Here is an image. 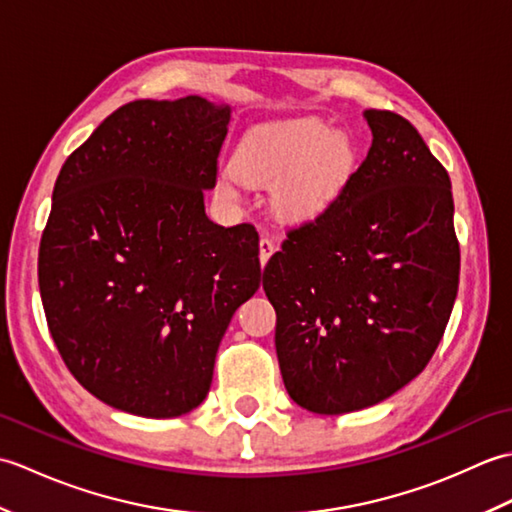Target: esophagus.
<instances>
[{"label":"esophagus","instance_id":"1","mask_svg":"<svg viewBox=\"0 0 512 512\" xmlns=\"http://www.w3.org/2000/svg\"><path fill=\"white\" fill-rule=\"evenodd\" d=\"M275 250H277V244L268 235L259 239V262H262V266H266V262L270 259V255L275 253Z\"/></svg>","mask_w":512,"mask_h":512}]
</instances>
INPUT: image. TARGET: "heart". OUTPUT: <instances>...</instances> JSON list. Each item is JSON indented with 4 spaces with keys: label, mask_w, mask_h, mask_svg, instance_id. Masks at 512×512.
<instances>
[{
    "label": "heart",
    "mask_w": 512,
    "mask_h": 512,
    "mask_svg": "<svg viewBox=\"0 0 512 512\" xmlns=\"http://www.w3.org/2000/svg\"><path fill=\"white\" fill-rule=\"evenodd\" d=\"M354 167L352 140L330 132L319 118H288L250 129L237 149L226 189L246 180L275 182V209L290 220H308L339 198Z\"/></svg>",
    "instance_id": "obj_1"
}]
</instances>
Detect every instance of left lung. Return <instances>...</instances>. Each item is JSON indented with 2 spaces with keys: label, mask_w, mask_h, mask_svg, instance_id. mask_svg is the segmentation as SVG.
<instances>
[{
  "label": "left lung",
  "mask_w": 512,
  "mask_h": 512,
  "mask_svg": "<svg viewBox=\"0 0 512 512\" xmlns=\"http://www.w3.org/2000/svg\"><path fill=\"white\" fill-rule=\"evenodd\" d=\"M372 147L264 268L290 398L339 416L416 378L447 328L460 279L451 180L407 118L367 110Z\"/></svg>",
  "instance_id": "obj_1"
}]
</instances>
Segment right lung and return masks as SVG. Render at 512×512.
<instances>
[{"label": "right lung", "instance_id": "1", "mask_svg": "<svg viewBox=\"0 0 512 512\" xmlns=\"http://www.w3.org/2000/svg\"><path fill=\"white\" fill-rule=\"evenodd\" d=\"M231 105L118 107L65 160L39 246L54 345L105 405L176 418L209 394L235 310L262 281L255 226L204 211Z\"/></svg>", "mask_w": 512, "mask_h": 512}]
</instances>
